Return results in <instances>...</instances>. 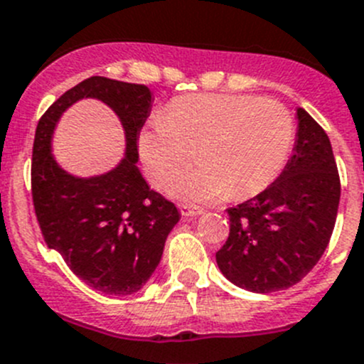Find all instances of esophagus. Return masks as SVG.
Wrapping results in <instances>:
<instances>
[{
    "instance_id": "esophagus-1",
    "label": "esophagus",
    "mask_w": 364,
    "mask_h": 364,
    "mask_svg": "<svg viewBox=\"0 0 364 364\" xmlns=\"http://www.w3.org/2000/svg\"><path fill=\"white\" fill-rule=\"evenodd\" d=\"M179 210H181L183 215H186V217L201 215L203 213L201 206H196V205H192V203H181V205H179Z\"/></svg>"
}]
</instances>
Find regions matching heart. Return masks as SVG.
<instances>
[{"mask_svg":"<svg viewBox=\"0 0 364 364\" xmlns=\"http://www.w3.org/2000/svg\"><path fill=\"white\" fill-rule=\"evenodd\" d=\"M294 144V120L277 100L247 95H186L172 100L140 132L138 147L152 181L161 185L193 158L198 166L176 176L174 196L242 199L277 179Z\"/></svg>","mask_w":364,"mask_h":364,"instance_id":"heart-1","label":"heart"}]
</instances>
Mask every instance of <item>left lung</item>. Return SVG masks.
I'll use <instances>...</instances> for the list:
<instances>
[{
	"label": "left lung",
	"instance_id": "obj_1",
	"mask_svg": "<svg viewBox=\"0 0 364 364\" xmlns=\"http://www.w3.org/2000/svg\"><path fill=\"white\" fill-rule=\"evenodd\" d=\"M294 154L273 185L228 208L230 235L215 253L223 274L242 289L274 293L298 284L321 259L338 217V165L331 140L298 109Z\"/></svg>",
	"mask_w": 364,
	"mask_h": 364
}]
</instances>
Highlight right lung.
I'll use <instances>...</instances> for the list:
<instances>
[{
    "label": "right lung",
    "instance_id": "add662e5",
    "mask_svg": "<svg viewBox=\"0 0 364 364\" xmlns=\"http://www.w3.org/2000/svg\"><path fill=\"white\" fill-rule=\"evenodd\" d=\"M98 97L121 118L126 158L97 178H73L55 163L49 140L60 114L80 97ZM144 84L90 77L50 105L39 118L32 151V201L50 250L90 287L113 296L140 291L158 267L166 235L179 220L172 201L141 176L138 136L151 111Z\"/></svg>",
    "mask_w": 364,
    "mask_h": 364
}]
</instances>
